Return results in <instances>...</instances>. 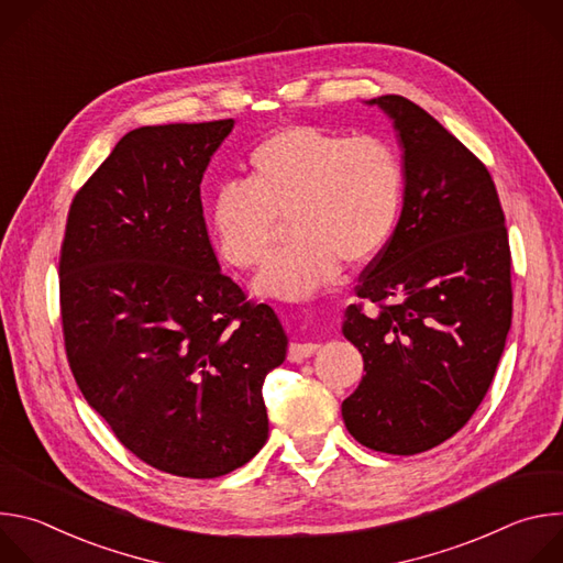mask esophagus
Instances as JSON below:
<instances>
[{
	"instance_id": "34e87169",
	"label": "esophagus",
	"mask_w": 563,
	"mask_h": 563,
	"mask_svg": "<svg viewBox=\"0 0 563 563\" xmlns=\"http://www.w3.org/2000/svg\"><path fill=\"white\" fill-rule=\"evenodd\" d=\"M316 350H318L316 343H291L287 356L291 363H300V361L309 358L311 354H316Z\"/></svg>"
}]
</instances>
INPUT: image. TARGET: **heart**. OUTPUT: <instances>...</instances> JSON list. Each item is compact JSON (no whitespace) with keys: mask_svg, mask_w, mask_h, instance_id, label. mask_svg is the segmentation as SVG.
I'll use <instances>...</instances> for the list:
<instances>
[{"mask_svg":"<svg viewBox=\"0 0 563 563\" xmlns=\"http://www.w3.org/2000/svg\"><path fill=\"white\" fill-rule=\"evenodd\" d=\"M404 205V167L380 137L285 126L250 155L243 185L222 187L207 211L218 256L261 265L283 229L291 240L256 278L269 298L298 300L339 278L341 258L363 265L389 240Z\"/></svg>","mask_w":563,"mask_h":563,"instance_id":"heart-1","label":"heart"}]
</instances>
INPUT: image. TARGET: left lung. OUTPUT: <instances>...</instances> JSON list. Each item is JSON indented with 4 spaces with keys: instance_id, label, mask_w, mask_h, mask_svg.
Listing matches in <instances>:
<instances>
[{
    "instance_id": "8db88e82",
    "label": "left lung",
    "mask_w": 563,
    "mask_h": 563,
    "mask_svg": "<svg viewBox=\"0 0 563 563\" xmlns=\"http://www.w3.org/2000/svg\"><path fill=\"white\" fill-rule=\"evenodd\" d=\"M378 107L396 131L404 209L367 265L343 336L365 376L343 400L369 450L419 454L456 434L484 400L512 320L506 218L488 169L428 111L400 96Z\"/></svg>"
}]
</instances>
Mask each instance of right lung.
Wrapping results in <instances>:
<instances>
[{"label":"right lung","mask_w":563,"mask_h":563,"mask_svg":"<svg viewBox=\"0 0 563 563\" xmlns=\"http://www.w3.org/2000/svg\"><path fill=\"white\" fill-rule=\"evenodd\" d=\"M233 120L129 131L77 191L59 258L68 365L87 404L155 470L216 478L269 434L276 311L220 272L200 183Z\"/></svg>","instance_id":"right-lung-1"}]
</instances>
